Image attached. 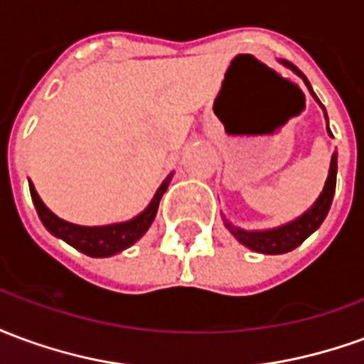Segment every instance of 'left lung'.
I'll return each instance as SVG.
<instances>
[{
    "mask_svg": "<svg viewBox=\"0 0 364 364\" xmlns=\"http://www.w3.org/2000/svg\"><path fill=\"white\" fill-rule=\"evenodd\" d=\"M282 66L289 68L292 74H296L302 82L306 83V87L310 91V95L316 99V103L320 105L321 111H323V117H326V128H328V134L333 138L331 130H329L328 122V112H326V107L320 103V99L314 93L312 85L306 80V75L298 70L294 64H290L287 60H279ZM336 179H337V151L331 154V161H329V171L328 179L323 183V189L318 195V198L314 200V205L304 210V213L296 216L294 220L284 222L281 226H274V228H265V230H244L240 226H234L232 222L222 214L224 218V226L230 230V234L236 237L237 242L242 245H245L247 250L257 253H265V255H281V253H289L292 250H296L298 245L304 242L306 237H310L320 228L321 222L326 220V216L329 213V206H331V200H333V193H336Z\"/></svg>",
    "mask_w": 364,
    "mask_h": 364,
    "instance_id": "obj_1",
    "label": "left lung"
}]
</instances>
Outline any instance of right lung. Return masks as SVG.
<instances>
[{
    "mask_svg": "<svg viewBox=\"0 0 364 364\" xmlns=\"http://www.w3.org/2000/svg\"><path fill=\"white\" fill-rule=\"evenodd\" d=\"M171 177H173V173L167 175L156 191V195L148 203V206L140 214H136L134 218L114 222V224H103V226H80V224L62 220L60 216H56L48 206L44 205L43 198L38 197L35 185L31 181H28V189H31L33 203H35L36 214L44 224V228L48 230L52 236L64 240L66 244L75 247L77 252L90 255V257H111V255L124 252L130 245H134L148 232L156 214H158L159 200L169 187Z\"/></svg>",
    "mask_w": 364,
    "mask_h": 364,
    "instance_id": "add662e5",
    "label": "right lung"
}]
</instances>
